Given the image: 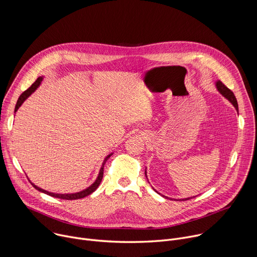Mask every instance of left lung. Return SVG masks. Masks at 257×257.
<instances>
[{
  "label": "left lung",
  "instance_id": "8db88e82",
  "mask_svg": "<svg viewBox=\"0 0 257 257\" xmlns=\"http://www.w3.org/2000/svg\"><path fill=\"white\" fill-rule=\"evenodd\" d=\"M215 86H216L217 90L219 91V93L223 94L235 106V108L238 111V102H237V99H236L233 91L230 90L224 83H222V81H219V80H217L215 82ZM145 176H146V172H145ZM186 199H190V198H186Z\"/></svg>",
  "mask_w": 257,
  "mask_h": 257
}]
</instances>
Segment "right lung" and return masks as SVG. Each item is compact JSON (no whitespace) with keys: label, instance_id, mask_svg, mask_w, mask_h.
Instances as JSON below:
<instances>
[{"label":"right lung","instance_id":"obj_1","mask_svg":"<svg viewBox=\"0 0 257 257\" xmlns=\"http://www.w3.org/2000/svg\"><path fill=\"white\" fill-rule=\"evenodd\" d=\"M42 81H43V77H39L28 89H26V90L19 96V98H18V100H17V103H16V106H15V112H17V109H18L19 106L24 102V100H25L36 88H38V87L40 86V84H41ZM112 155H113V154L108 155V156L105 157V159L103 160V163H102V166H101V168H100V170H99L98 176H97L96 180L94 181L93 184H91L88 188H86V189H84V190H82V191H80V192L72 193V194H57V193H53V192H49V191H47V190H44V189L38 187L36 185H34L33 183H31V184H32V186H33L36 190H39V191H41V192H44V193H46V194H48V195H50V196L56 197V198L67 199V200H75V199L83 198V197H85V196L91 194L92 192H94V191L97 189V187L99 186L100 182H101V180H102V176H103V167H104V164H105V162L108 160V158L111 157Z\"/></svg>","mask_w":257,"mask_h":257}]
</instances>
